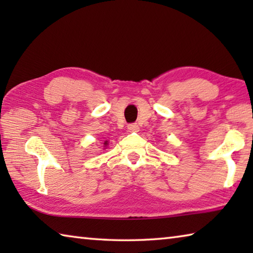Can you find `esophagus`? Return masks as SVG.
I'll use <instances>...</instances> for the list:
<instances>
[{
  "instance_id": "34e87169",
  "label": "esophagus",
  "mask_w": 253,
  "mask_h": 253,
  "mask_svg": "<svg viewBox=\"0 0 253 253\" xmlns=\"http://www.w3.org/2000/svg\"><path fill=\"white\" fill-rule=\"evenodd\" d=\"M127 129L129 131H138L139 127H138V125H137V124H129V125L127 126Z\"/></svg>"
}]
</instances>
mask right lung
<instances>
[{
	"instance_id": "1",
	"label": "right lung",
	"mask_w": 253,
	"mask_h": 253,
	"mask_svg": "<svg viewBox=\"0 0 253 253\" xmlns=\"http://www.w3.org/2000/svg\"><path fill=\"white\" fill-rule=\"evenodd\" d=\"M104 144H105V146H107V144H108V142H107V140H106V142H105Z\"/></svg>"
}]
</instances>
